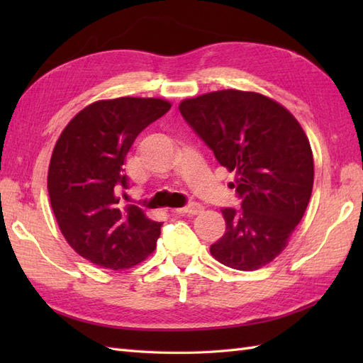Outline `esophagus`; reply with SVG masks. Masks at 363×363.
I'll return each instance as SVG.
<instances>
[{
	"label": "esophagus",
	"instance_id": "obj_1",
	"mask_svg": "<svg viewBox=\"0 0 363 363\" xmlns=\"http://www.w3.org/2000/svg\"><path fill=\"white\" fill-rule=\"evenodd\" d=\"M201 211H203V207L198 203H190L187 206L179 207V209H174V212H177V213H189V215H196Z\"/></svg>",
	"mask_w": 363,
	"mask_h": 363
}]
</instances>
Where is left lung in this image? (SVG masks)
I'll return each mask as SVG.
<instances>
[{
  "label": "left lung",
  "mask_w": 363,
  "mask_h": 363,
  "mask_svg": "<svg viewBox=\"0 0 363 363\" xmlns=\"http://www.w3.org/2000/svg\"><path fill=\"white\" fill-rule=\"evenodd\" d=\"M179 111L220 165L235 172L240 209H221L226 230L211 246L212 256L242 272L269 264L309 204V138L284 106L254 91H212L184 99Z\"/></svg>",
  "instance_id": "8db88e82"
}]
</instances>
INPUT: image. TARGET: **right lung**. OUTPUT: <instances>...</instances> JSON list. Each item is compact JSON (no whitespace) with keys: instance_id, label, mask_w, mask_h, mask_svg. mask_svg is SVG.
<instances>
[{"instance_id":"right-lung-1","label":"right lung","mask_w":363,"mask_h":363,"mask_svg":"<svg viewBox=\"0 0 363 363\" xmlns=\"http://www.w3.org/2000/svg\"><path fill=\"white\" fill-rule=\"evenodd\" d=\"M172 104L159 98L103 99L68 123L48 169L50 201L60 233L91 264L125 269L156 250L162 223L140 207L121 209L126 154L137 135Z\"/></svg>"}]
</instances>
